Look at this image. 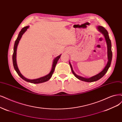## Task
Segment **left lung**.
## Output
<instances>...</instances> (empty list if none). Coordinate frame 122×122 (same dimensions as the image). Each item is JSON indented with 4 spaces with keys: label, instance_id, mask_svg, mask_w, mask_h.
I'll use <instances>...</instances> for the list:
<instances>
[{
    "label": "left lung",
    "instance_id": "obj_1",
    "mask_svg": "<svg viewBox=\"0 0 122 122\" xmlns=\"http://www.w3.org/2000/svg\"><path fill=\"white\" fill-rule=\"evenodd\" d=\"M97 29L98 30L101 31V32L104 35L106 42L107 43V57H108V61L107 63V64L105 67V68L103 69V70L101 71L100 73H99L98 74L93 76L92 77L89 78H84L82 77H81L80 76H78L77 75H76L74 72L73 70L72 67L70 63V65L71 68V71L73 73V74L74 75L75 77L79 79V80H81L82 81H84L85 82H93V81H97L101 79L102 77L103 76L105 75V74L107 73V71L108 69H109V67H110L111 63V61H112V45H111V40L110 39L109 35H108V32L107 30H106L105 28H103V27L102 26H97Z\"/></svg>",
    "mask_w": 122,
    "mask_h": 122
}]
</instances>
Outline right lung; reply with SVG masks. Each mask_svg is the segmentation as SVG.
<instances>
[{
    "label": "right lung",
    "mask_w": 122,
    "mask_h": 122,
    "mask_svg": "<svg viewBox=\"0 0 122 122\" xmlns=\"http://www.w3.org/2000/svg\"><path fill=\"white\" fill-rule=\"evenodd\" d=\"M29 26H25V27H24V28H22L21 29V30L20 31V32L19 34V36H18V37H17L16 40H15V46H14V50H13V55H12V61H13V67H14V68H15V70L16 71L17 73L18 74V75H19L22 79H24V80L26 81L30 82V83H35V84L43 83V82L47 81L49 80L51 78L52 74L54 73V70H55L56 65L57 63V62L59 60V59L60 58L61 55L56 57L55 59H54L53 63L52 70H51L50 72V73L48 74V75L44 76V77H41V78H38V79H33V80L27 79L24 76L20 73V70H19V69H18V67L17 66L16 61V54L17 46L18 45V44H19V43L20 40V38H21V36H22V35L24 34V33L25 32V31L27 29L29 28Z\"/></svg>",
    "instance_id": "right-lung-1"
}]
</instances>
